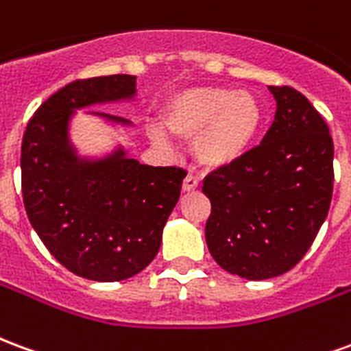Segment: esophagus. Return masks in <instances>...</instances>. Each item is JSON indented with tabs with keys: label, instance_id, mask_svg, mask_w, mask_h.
Returning <instances> with one entry per match:
<instances>
[{
	"label": "esophagus",
	"instance_id": "1",
	"mask_svg": "<svg viewBox=\"0 0 351 351\" xmlns=\"http://www.w3.org/2000/svg\"><path fill=\"white\" fill-rule=\"evenodd\" d=\"M184 191H193L199 188V178L193 175H188L184 178V184H182Z\"/></svg>",
	"mask_w": 351,
	"mask_h": 351
}]
</instances>
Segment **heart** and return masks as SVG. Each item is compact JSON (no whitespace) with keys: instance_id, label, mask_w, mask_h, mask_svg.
Here are the masks:
<instances>
[{"instance_id":"heart-1","label":"heart","mask_w":351,"mask_h":351,"mask_svg":"<svg viewBox=\"0 0 351 351\" xmlns=\"http://www.w3.org/2000/svg\"><path fill=\"white\" fill-rule=\"evenodd\" d=\"M263 120L259 101L250 92L223 86H199L184 90L169 107L165 125L175 137L193 141V152L201 165L221 169L243 156ZM160 146H167L160 133Z\"/></svg>"}]
</instances>
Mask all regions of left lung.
Instances as JSON below:
<instances>
[{"instance_id": "left-lung-1", "label": "left lung", "mask_w": 351, "mask_h": 351, "mask_svg": "<svg viewBox=\"0 0 351 351\" xmlns=\"http://www.w3.org/2000/svg\"><path fill=\"white\" fill-rule=\"evenodd\" d=\"M276 114L258 146L203 182L210 199L206 246L246 280L280 276L299 263L327 218L332 138L324 116L291 86H269Z\"/></svg>"}]
</instances>
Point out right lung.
Instances as JSON below:
<instances>
[{"label":"right lung","instance_id":"right-lung-1","mask_svg":"<svg viewBox=\"0 0 351 351\" xmlns=\"http://www.w3.org/2000/svg\"><path fill=\"white\" fill-rule=\"evenodd\" d=\"M133 93L131 75L73 80L35 110L22 137V199L32 228L67 271L95 282L131 278L152 263L186 176L182 167L141 165L123 150L101 161L73 154V110Z\"/></svg>","mask_w":351,"mask_h":351}]
</instances>
